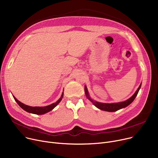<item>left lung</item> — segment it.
<instances>
[{"mask_svg":"<svg viewBox=\"0 0 158 158\" xmlns=\"http://www.w3.org/2000/svg\"><path fill=\"white\" fill-rule=\"evenodd\" d=\"M141 85H139V86L138 87V89L136 90V92L135 93V94L132 95L131 98L127 99V101H124V102H122L112 103V104L101 103V102H96V101H94L92 99L89 97L88 92V89H87V88H86V86L85 87V94H86V95L87 98L97 107V108L100 109L101 110H103V111L114 112V111H118V110H119L122 108H123V107H126L127 106H129L131 103H132V101L135 100V98H136V95H138V93L139 90L141 88Z\"/></svg>","mask_w":158,"mask_h":158,"instance_id":"1","label":"left lung"}]
</instances>
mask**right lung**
<instances>
[{"mask_svg":"<svg viewBox=\"0 0 158 158\" xmlns=\"http://www.w3.org/2000/svg\"><path fill=\"white\" fill-rule=\"evenodd\" d=\"M63 97V93H62L61 98L57 102H56L55 103H53L51 105H49V106H45V107H31V106H29L25 105L24 104L20 102L19 101H18L17 99H16L13 96L15 101L17 102V104L22 107V108L23 110L26 111L27 112L33 113V114H45V113H47L50 111H51L52 110H53L54 108V107L58 104H59L61 102Z\"/></svg>","mask_w":158,"mask_h":158,"instance_id":"1","label":"right lung"}]
</instances>
